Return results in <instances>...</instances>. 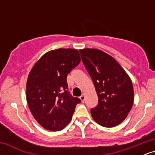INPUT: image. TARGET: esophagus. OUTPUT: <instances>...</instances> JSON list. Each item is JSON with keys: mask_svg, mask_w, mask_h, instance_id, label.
I'll return each mask as SVG.
<instances>
[{"mask_svg": "<svg viewBox=\"0 0 155 155\" xmlns=\"http://www.w3.org/2000/svg\"><path fill=\"white\" fill-rule=\"evenodd\" d=\"M80 99H81V101H82V102H84L85 100V96L84 95H81V96H80Z\"/></svg>", "mask_w": 155, "mask_h": 155, "instance_id": "1", "label": "esophagus"}]
</instances>
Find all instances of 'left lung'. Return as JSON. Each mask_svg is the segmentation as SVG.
<instances>
[{"label": "left lung", "instance_id": "left-lung-1", "mask_svg": "<svg viewBox=\"0 0 155 155\" xmlns=\"http://www.w3.org/2000/svg\"><path fill=\"white\" fill-rule=\"evenodd\" d=\"M79 51L98 97V104L90 111L92 118L103 127H115L132 108L131 79L117 60L103 51L87 48Z\"/></svg>", "mask_w": 155, "mask_h": 155}]
</instances>
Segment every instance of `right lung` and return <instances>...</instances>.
<instances>
[{
	"label": "right lung",
	"mask_w": 155,
	"mask_h": 155,
	"mask_svg": "<svg viewBox=\"0 0 155 155\" xmlns=\"http://www.w3.org/2000/svg\"><path fill=\"white\" fill-rule=\"evenodd\" d=\"M77 49H58L44 54L33 65L26 86L32 114L42 127L51 131L65 128L81 103L68 88L67 76L80 63Z\"/></svg>",
	"instance_id": "1"
}]
</instances>
